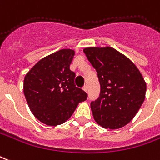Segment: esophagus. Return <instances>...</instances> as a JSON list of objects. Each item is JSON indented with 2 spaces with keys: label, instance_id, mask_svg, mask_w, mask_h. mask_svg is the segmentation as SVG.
Masks as SVG:
<instances>
[{
  "label": "esophagus",
  "instance_id": "obj_1",
  "mask_svg": "<svg viewBox=\"0 0 160 160\" xmlns=\"http://www.w3.org/2000/svg\"><path fill=\"white\" fill-rule=\"evenodd\" d=\"M83 90H84V91H85V92H88V87H87V86H84V87H83Z\"/></svg>",
  "mask_w": 160,
  "mask_h": 160
}]
</instances>
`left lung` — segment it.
<instances>
[{"label": "left lung", "instance_id": "left-lung-1", "mask_svg": "<svg viewBox=\"0 0 160 160\" xmlns=\"http://www.w3.org/2000/svg\"><path fill=\"white\" fill-rule=\"evenodd\" d=\"M83 51L98 72L101 86L99 98L91 103L93 118L105 129L121 128L140 109L146 82L131 60L113 47H90Z\"/></svg>", "mask_w": 160, "mask_h": 160}]
</instances>
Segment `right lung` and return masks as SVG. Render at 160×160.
Masks as SVG:
<instances>
[{
  "mask_svg": "<svg viewBox=\"0 0 160 160\" xmlns=\"http://www.w3.org/2000/svg\"><path fill=\"white\" fill-rule=\"evenodd\" d=\"M74 51L61 49L41 58L25 74L23 93L34 116L47 125L66 122L87 94L74 85L69 68Z\"/></svg>",
  "mask_w": 160,
  "mask_h": 160,
  "instance_id": "right-lung-1",
  "label": "right lung"
}]
</instances>
